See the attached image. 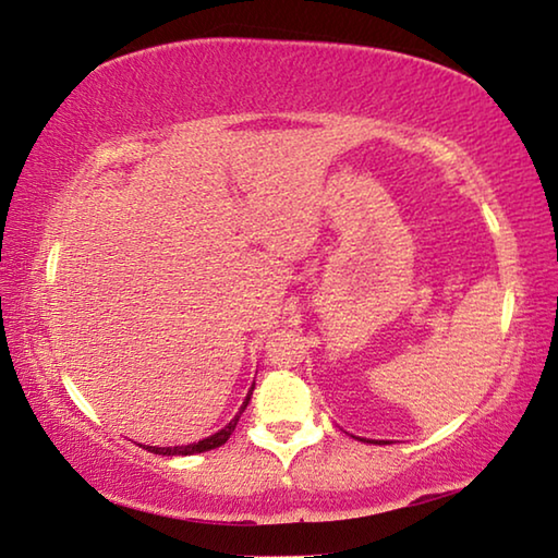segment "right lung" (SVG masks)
Masks as SVG:
<instances>
[{"label": "right lung", "instance_id": "obj_1", "mask_svg": "<svg viewBox=\"0 0 558 558\" xmlns=\"http://www.w3.org/2000/svg\"><path fill=\"white\" fill-rule=\"evenodd\" d=\"M253 389H256V381H253L248 396H245V401H243V405H241V411L233 415L229 426H223L219 433H214V436L204 438V440H199V442H189V446H177V448H153V446H147V450H149V452H155V456H194V452H206V450H214V448L223 446V442L231 438V433L235 430V423H239L241 413L245 411V405H248Z\"/></svg>", "mask_w": 558, "mask_h": 558}]
</instances>
